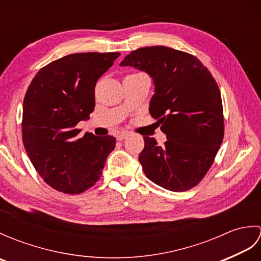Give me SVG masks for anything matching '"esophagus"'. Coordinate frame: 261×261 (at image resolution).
I'll use <instances>...</instances> for the list:
<instances>
[{
	"label": "esophagus",
	"mask_w": 261,
	"mask_h": 261,
	"mask_svg": "<svg viewBox=\"0 0 261 261\" xmlns=\"http://www.w3.org/2000/svg\"><path fill=\"white\" fill-rule=\"evenodd\" d=\"M126 137H127V134H126V132H121V134H118V135H116V140H119V141H121V140H124Z\"/></svg>",
	"instance_id": "esophagus-1"
}]
</instances>
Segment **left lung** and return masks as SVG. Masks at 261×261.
<instances>
[{
	"mask_svg": "<svg viewBox=\"0 0 261 261\" xmlns=\"http://www.w3.org/2000/svg\"><path fill=\"white\" fill-rule=\"evenodd\" d=\"M120 65L151 76L149 112L167 137L163 147L143 137L139 162L146 176L168 191L191 190L206 175L224 136L222 99L212 74L193 55L164 46L137 49Z\"/></svg>",
	"mask_w": 261,
	"mask_h": 261,
	"instance_id": "left-lung-1",
	"label": "left lung"
}]
</instances>
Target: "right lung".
<instances>
[{"instance_id": "add662e5", "label": "right lung", "mask_w": 261, "mask_h": 261, "mask_svg": "<svg viewBox=\"0 0 261 261\" xmlns=\"http://www.w3.org/2000/svg\"><path fill=\"white\" fill-rule=\"evenodd\" d=\"M120 53L71 54L38 71L23 99L22 141L33 167L47 184L81 194L102 175L115 138L86 134L76 125L95 107L97 80Z\"/></svg>"}]
</instances>
